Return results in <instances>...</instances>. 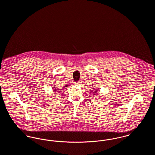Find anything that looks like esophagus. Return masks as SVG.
I'll return each mask as SVG.
<instances>
[{"mask_svg": "<svg viewBox=\"0 0 155 155\" xmlns=\"http://www.w3.org/2000/svg\"><path fill=\"white\" fill-rule=\"evenodd\" d=\"M81 83V82L80 81H78V82H76L75 83V85H79V84H80Z\"/></svg>", "mask_w": 155, "mask_h": 155, "instance_id": "esophagus-1", "label": "esophagus"}]
</instances>
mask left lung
<instances>
[{"label":"left lung","instance_id":"1","mask_svg":"<svg viewBox=\"0 0 155 155\" xmlns=\"http://www.w3.org/2000/svg\"><path fill=\"white\" fill-rule=\"evenodd\" d=\"M95 91H95V92H94V93H95V94H94V95H97V90H95Z\"/></svg>","mask_w":155,"mask_h":155}]
</instances>
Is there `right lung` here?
Here are the masks:
<instances>
[{"label": "right lung", "mask_w": 155, "mask_h": 155, "mask_svg": "<svg viewBox=\"0 0 155 155\" xmlns=\"http://www.w3.org/2000/svg\"><path fill=\"white\" fill-rule=\"evenodd\" d=\"M67 86V85H66V87H66Z\"/></svg>", "instance_id": "obj_1"}]
</instances>
